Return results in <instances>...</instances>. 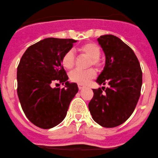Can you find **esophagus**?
Listing matches in <instances>:
<instances>
[{
    "mask_svg": "<svg viewBox=\"0 0 158 158\" xmlns=\"http://www.w3.org/2000/svg\"><path fill=\"white\" fill-rule=\"evenodd\" d=\"M77 86H78V89L80 90L82 89H83V88H84V86H83V85H81V84H78V85H77Z\"/></svg>",
    "mask_w": 158,
    "mask_h": 158,
    "instance_id": "esophagus-1",
    "label": "esophagus"
}]
</instances>
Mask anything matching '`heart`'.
<instances>
[{
  "label": "heart",
  "instance_id": "b5f03b06",
  "mask_svg": "<svg viewBox=\"0 0 158 158\" xmlns=\"http://www.w3.org/2000/svg\"><path fill=\"white\" fill-rule=\"evenodd\" d=\"M78 51L82 54L89 57V66L92 65L99 67L101 65L99 56L101 54L100 48L94 43H87L78 48ZM61 63L64 68L71 69L75 66V56L73 50H69L65 53L61 59ZM97 75L95 69H89L88 70H80L75 69L69 75V78L73 82L81 85H85L89 83L91 79L94 78Z\"/></svg>",
  "mask_w": 158,
  "mask_h": 158
}]
</instances>
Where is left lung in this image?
Instances as JSON below:
<instances>
[{
	"mask_svg": "<svg viewBox=\"0 0 158 158\" xmlns=\"http://www.w3.org/2000/svg\"><path fill=\"white\" fill-rule=\"evenodd\" d=\"M105 54V66L97 83L107 84L93 89L89 109L94 121L105 128L126 122L134 111L142 85V72L134 51L118 37L104 35L97 39Z\"/></svg>",
	"mask_w": 158,
	"mask_h": 158,
	"instance_id": "1",
	"label": "left lung"
}]
</instances>
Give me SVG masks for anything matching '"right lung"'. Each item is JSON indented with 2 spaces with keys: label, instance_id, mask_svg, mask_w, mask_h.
<instances>
[{
  "label": "right lung",
  "instance_id": "1",
  "mask_svg": "<svg viewBox=\"0 0 158 158\" xmlns=\"http://www.w3.org/2000/svg\"><path fill=\"white\" fill-rule=\"evenodd\" d=\"M77 40L45 38L30 46L17 67V94L23 112L30 122L44 129L52 128L64 119L77 85L67 81L61 64L65 53ZM59 81L63 89L52 88Z\"/></svg>",
  "mask_w": 158,
  "mask_h": 158
}]
</instances>
